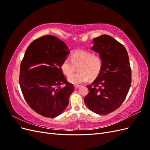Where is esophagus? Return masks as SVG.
<instances>
[{
  "label": "esophagus",
  "instance_id": "esophagus-1",
  "mask_svg": "<svg viewBox=\"0 0 150 150\" xmlns=\"http://www.w3.org/2000/svg\"><path fill=\"white\" fill-rule=\"evenodd\" d=\"M80 86V85H79V84H75L74 85V88L75 89H78L79 87Z\"/></svg>",
  "mask_w": 150,
  "mask_h": 150
}]
</instances>
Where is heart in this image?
<instances>
[{
	"label": "heart",
	"instance_id": "heart-1",
	"mask_svg": "<svg viewBox=\"0 0 150 150\" xmlns=\"http://www.w3.org/2000/svg\"><path fill=\"white\" fill-rule=\"evenodd\" d=\"M71 60L66 58L61 64L62 73L67 77L74 73L77 67L80 72L69 78V81L73 84L86 82L89 79H94L99 74L102 69V58L93 52L79 50L72 52Z\"/></svg>",
	"mask_w": 150,
	"mask_h": 150
}]
</instances>
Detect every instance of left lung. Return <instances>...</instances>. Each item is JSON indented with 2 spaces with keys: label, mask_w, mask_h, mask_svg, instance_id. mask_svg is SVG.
Segmentation results:
<instances>
[{
  "label": "left lung",
  "mask_w": 150,
  "mask_h": 150,
  "mask_svg": "<svg viewBox=\"0 0 150 150\" xmlns=\"http://www.w3.org/2000/svg\"><path fill=\"white\" fill-rule=\"evenodd\" d=\"M93 42L92 49L99 53L103 67L92 84L87 86L89 93L84 101L93 112L106 115L125 101L131 86V69L126 48L111 36L101 35Z\"/></svg>",
  "instance_id": "8db88e82"
}]
</instances>
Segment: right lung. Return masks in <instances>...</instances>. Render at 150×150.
Here are the masks:
<instances>
[{"label":"right lung","mask_w":150,"mask_h":150,"mask_svg":"<svg viewBox=\"0 0 150 150\" xmlns=\"http://www.w3.org/2000/svg\"><path fill=\"white\" fill-rule=\"evenodd\" d=\"M69 52L64 42L51 35L34 40L26 49L20 66V87L27 103L40 115L55 117L68 105L74 87L66 80L61 64Z\"/></svg>","instance_id":"obj_1"}]
</instances>
